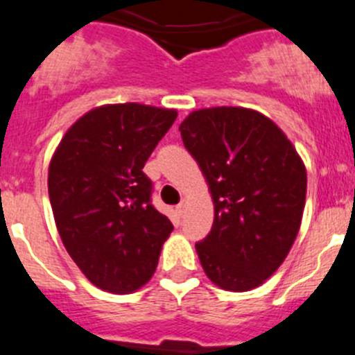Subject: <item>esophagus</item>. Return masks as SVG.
<instances>
[{
    "label": "esophagus",
    "instance_id": "obj_1",
    "mask_svg": "<svg viewBox=\"0 0 355 355\" xmlns=\"http://www.w3.org/2000/svg\"><path fill=\"white\" fill-rule=\"evenodd\" d=\"M187 205H188L187 200H183V202H181V205L178 206V208H175V209H178V213H180V215H183L184 209H187Z\"/></svg>",
    "mask_w": 355,
    "mask_h": 355
}]
</instances>
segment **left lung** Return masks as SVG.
I'll list each match as a JSON object with an SVG mask.
<instances>
[{
	"mask_svg": "<svg viewBox=\"0 0 355 355\" xmlns=\"http://www.w3.org/2000/svg\"><path fill=\"white\" fill-rule=\"evenodd\" d=\"M215 208L208 236L196 243L213 284L227 291L261 286L299 234L307 174L283 130L241 106L196 110L180 126Z\"/></svg>",
	"mask_w": 355,
	"mask_h": 355,
	"instance_id": "8db88e82",
	"label": "left lung"
}]
</instances>
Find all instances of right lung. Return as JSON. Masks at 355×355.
<instances>
[{"mask_svg":"<svg viewBox=\"0 0 355 355\" xmlns=\"http://www.w3.org/2000/svg\"><path fill=\"white\" fill-rule=\"evenodd\" d=\"M178 112L140 103L105 105L78 119L49 163L56 229L94 286L133 293L153 277L174 225L150 205L144 165Z\"/></svg>","mask_w":355,"mask_h":355,"instance_id":"add662e5","label":"right lung"}]
</instances>
